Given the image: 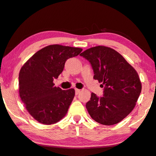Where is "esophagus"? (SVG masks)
<instances>
[{
	"label": "esophagus",
	"mask_w": 156,
	"mask_h": 156,
	"mask_svg": "<svg viewBox=\"0 0 156 156\" xmlns=\"http://www.w3.org/2000/svg\"><path fill=\"white\" fill-rule=\"evenodd\" d=\"M75 91H76V95H78V93H80V90H79V89H77V88L75 89Z\"/></svg>",
	"instance_id": "1"
}]
</instances>
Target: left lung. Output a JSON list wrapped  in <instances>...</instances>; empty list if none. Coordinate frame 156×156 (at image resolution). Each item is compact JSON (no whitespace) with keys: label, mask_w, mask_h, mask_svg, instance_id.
I'll list each match as a JSON object with an SVG mask.
<instances>
[{"label":"left lung","mask_w":156,"mask_h":156,"mask_svg":"<svg viewBox=\"0 0 156 156\" xmlns=\"http://www.w3.org/2000/svg\"><path fill=\"white\" fill-rule=\"evenodd\" d=\"M80 55L90 62L93 78L104 87L103 96L98 97L92 93L86 103L90 117L105 126L119 123L133 110L140 94L142 86L138 73L111 48L98 45Z\"/></svg>","instance_id":"obj_1"}]
</instances>
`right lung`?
<instances>
[{
	"mask_svg": "<svg viewBox=\"0 0 156 156\" xmlns=\"http://www.w3.org/2000/svg\"><path fill=\"white\" fill-rule=\"evenodd\" d=\"M83 49L51 45L36 52L19 73V95L26 108L39 123L51 125L67 113L75 96L73 88L63 90L53 80L63 70L66 61Z\"/></svg>",
	"mask_w": 156,
	"mask_h": 156,
	"instance_id": "right-lung-1",
	"label": "right lung"
}]
</instances>
